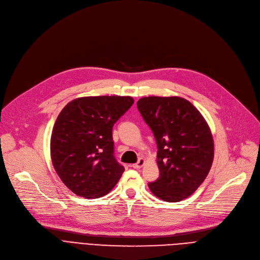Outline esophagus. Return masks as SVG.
Wrapping results in <instances>:
<instances>
[{
    "label": "esophagus",
    "instance_id": "esophagus-1",
    "mask_svg": "<svg viewBox=\"0 0 260 260\" xmlns=\"http://www.w3.org/2000/svg\"><path fill=\"white\" fill-rule=\"evenodd\" d=\"M145 159L144 158H140L139 161H137L136 164H133L132 165V168H134V169H140V168H142L144 165H145Z\"/></svg>",
    "mask_w": 260,
    "mask_h": 260
}]
</instances>
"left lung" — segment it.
<instances>
[{
    "label": "left lung",
    "mask_w": 260,
    "mask_h": 260,
    "mask_svg": "<svg viewBox=\"0 0 260 260\" xmlns=\"http://www.w3.org/2000/svg\"><path fill=\"white\" fill-rule=\"evenodd\" d=\"M137 108L157 144L159 177L151 192L168 203L189 197L206 179L214 157V142L206 119L179 96H148Z\"/></svg>",
    "instance_id": "left-lung-1"
}]
</instances>
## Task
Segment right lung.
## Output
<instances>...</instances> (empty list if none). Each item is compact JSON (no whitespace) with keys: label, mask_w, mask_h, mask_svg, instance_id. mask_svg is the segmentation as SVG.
<instances>
[{"label":"right lung","mask_w":260,"mask_h":260,"mask_svg":"<svg viewBox=\"0 0 260 260\" xmlns=\"http://www.w3.org/2000/svg\"><path fill=\"white\" fill-rule=\"evenodd\" d=\"M131 96H85L68 103L51 134V160L76 195L99 198L117 184L125 168L114 157L113 125L129 110Z\"/></svg>","instance_id":"1"}]
</instances>
